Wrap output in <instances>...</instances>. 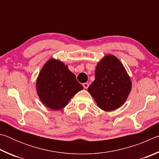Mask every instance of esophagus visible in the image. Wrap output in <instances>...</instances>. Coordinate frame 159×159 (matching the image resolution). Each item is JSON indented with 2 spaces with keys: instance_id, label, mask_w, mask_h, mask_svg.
I'll return each instance as SVG.
<instances>
[{
  "instance_id": "obj_1",
  "label": "esophagus",
  "mask_w": 159,
  "mask_h": 159,
  "mask_svg": "<svg viewBox=\"0 0 159 159\" xmlns=\"http://www.w3.org/2000/svg\"><path fill=\"white\" fill-rule=\"evenodd\" d=\"M83 88H85V89H87V88H88V86H89V84H88V83H83Z\"/></svg>"
}]
</instances>
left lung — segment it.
I'll return each mask as SVG.
<instances>
[{
	"mask_svg": "<svg viewBox=\"0 0 159 159\" xmlns=\"http://www.w3.org/2000/svg\"><path fill=\"white\" fill-rule=\"evenodd\" d=\"M95 78L88 91L99 108L111 111L124 104L132 89V81L124 66L116 56L109 54L99 61Z\"/></svg>",
	"mask_w": 159,
	"mask_h": 159,
	"instance_id": "left-lung-1",
	"label": "left lung"
}]
</instances>
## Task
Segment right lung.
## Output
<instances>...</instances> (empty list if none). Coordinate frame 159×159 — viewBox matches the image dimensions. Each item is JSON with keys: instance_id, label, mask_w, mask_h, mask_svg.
I'll use <instances>...</instances> for the list:
<instances>
[{"instance_id": "right-lung-1", "label": "right lung", "mask_w": 159, "mask_h": 159, "mask_svg": "<svg viewBox=\"0 0 159 159\" xmlns=\"http://www.w3.org/2000/svg\"><path fill=\"white\" fill-rule=\"evenodd\" d=\"M36 88L42 103L55 111L65 107L70 99L83 89L68 66L55 58H50L42 67Z\"/></svg>"}]
</instances>
